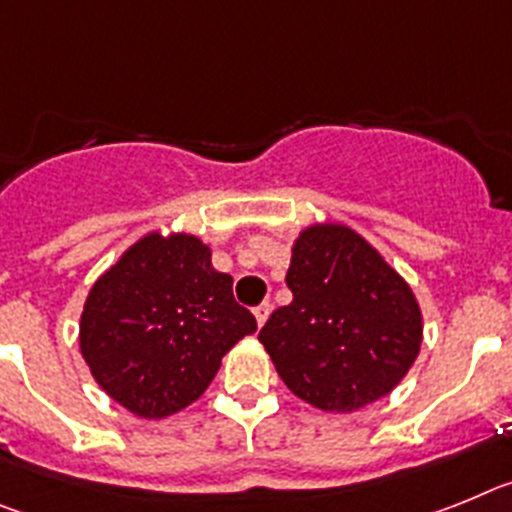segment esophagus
I'll return each mask as SVG.
<instances>
[{
	"label": "esophagus",
	"mask_w": 512,
	"mask_h": 512,
	"mask_svg": "<svg viewBox=\"0 0 512 512\" xmlns=\"http://www.w3.org/2000/svg\"><path fill=\"white\" fill-rule=\"evenodd\" d=\"M270 309H273V304H270V301H262V304L257 306V309H255L257 327H262V324L268 322V317H270Z\"/></svg>",
	"instance_id": "1"
}]
</instances>
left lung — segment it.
Here are the masks:
<instances>
[{"label": "left lung", "instance_id": "8db88e82", "mask_svg": "<svg viewBox=\"0 0 512 512\" xmlns=\"http://www.w3.org/2000/svg\"><path fill=\"white\" fill-rule=\"evenodd\" d=\"M286 283L293 301L270 314L260 342L296 397L324 412H353L407 376L420 353V306L358 231L306 226Z\"/></svg>", "mask_w": 512, "mask_h": 512}]
</instances>
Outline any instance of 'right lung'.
Listing matches in <instances>:
<instances>
[{
  "label": "right lung",
  "mask_w": 512,
  "mask_h": 512,
  "mask_svg": "<svg viewBox=\"0 0 512 512\" xmlns=\"http://www.w3.org/2000/svg\"><path fill=\"white\" fill-rule=\"evenodd\" d=\"M231 283L193 234L151 231L131 244L90 288L79 322V350L102 391L146 420L193 404L221 358L257 330Z\"/></svg>",
  "instance_id": "obj_1"
}]
</instances>
